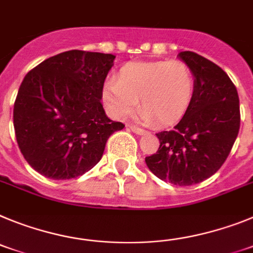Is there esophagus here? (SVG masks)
Returning a JSON list of instances; mask_svg holds the SVG:
<instances>
[{
	"label": "esophagus",
	"instance_id": "esophagus-1",
	"mask_svg": "<svg viewBox=\"0 0 253 253\" xmlns=\"http://www.w3.org/2000/svg\"><path fill=\"white\" fill-rule=\"evenodd\" d=\"M128 127H129V129L132 131V132L136 133V135H145V133H146V131H145V129L140 128V127H137V126H132V125H129Z\"/></svg>",
	"mask_w": 253,
	"mask_h": 253
}]
</instances>
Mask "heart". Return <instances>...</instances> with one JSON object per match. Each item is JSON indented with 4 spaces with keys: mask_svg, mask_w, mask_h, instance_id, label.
<instances>
[{
    "mask_svg": "<svg viewBox=\"0 0 253 253\" xmlns=\"http://www.w3.org/2000/svg\"><path fill=\"white\" fill-rule=\"evenodd\" d=\"M195 86V75L182 61L131 62L120 70L117 79L105 83L102 100L116 120L128 116L139 104L144 124L168 126L186 114Z\"/></svg>",
    "mask_w": 253,
    "mask_h": 253,
    "instance_id": "b5f03b06",
    "label": "heart"
}]
</instances>
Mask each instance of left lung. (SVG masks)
<instances>
[{"label":"left lung","instance_id":"left-lung-1","mask_svg":"<svg viewBox=\"0 0 253 253\" xmlns=\"http://www.w3.org/2000/svg\"><path fill=\"white\" fill-rule=\"evenodd\" d=\"M178 56L195 75L192 103L174 128L157 133L159 149L145 162L162 181L191 186L211 177L227 160L241 113L236 86L218 65L190 50Z\"/></svg>","mask_w":253,"mask_h":253}]
</instances>
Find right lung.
Returning a JSON list of instances; mask_svg holds the SVG:
<instances>
[{"instance_id":"right-lung-1","label":"right lung","mask_w":253,"mask_h":253,"mask_svg":"<svg viewBox=\"0 0 253 253\" xmlns=\"http://www.w3.org/2000/svg\"><path fill=\"white\" fill-rule=\"evenodd\" d=\"M116 56L72 49L25 75L14 104L21 154L50 179H71L93 168L109 136L125 127L107 117L103 85Z\"/></svg>"}]
</instances>
